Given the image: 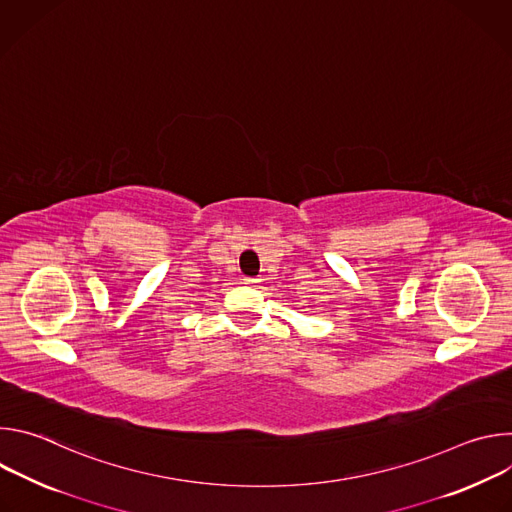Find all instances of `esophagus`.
Instances as JSON below:
<instances>
[{"mask_svg": "<svg viewBox=\"0 0 512 512\" xmlns=\"http://www.w3.org/2000/svg\"><path fill=\"white\" fill-rule=\"evenodd\" d=\"M243 281H245L247 285H251V287H257V285H259V279H257V277H245Z\"/></svg>", "mask_w": 512, "mask_h": 512, "instance_id": "34e87169", "label": "esophagus"}]
</instances>
